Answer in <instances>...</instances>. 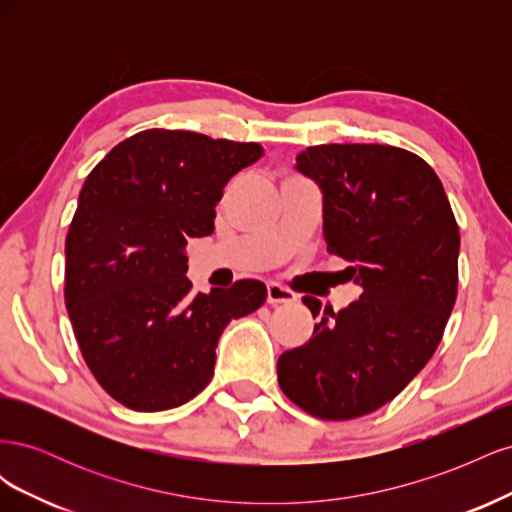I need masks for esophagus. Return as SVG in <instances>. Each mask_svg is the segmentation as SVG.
I'll use <instances>...</instances> for the list:
<instances>
[{
    "mask_svg": "<svg viewBox=\"0 0 512 512\" xmlns=\"http://www.w3.org/2000/svg\"><path fill=\"white\" fill-rule=\"evenodd\" d=\"M267 301L271 305H277V303H292L297 301V294H294L292 290L280 286V284H269L267 286Z\"/></svg>",
    "mask_w": 512,
    "mask_h": 512,
    "instance_id": "esophagus-1",
    "label": "esophagus"
}]
</instances>
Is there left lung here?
<instances>
[{"label": "left lung", "instance_id": "obj_1", "mask_svg": "<svg viewBox=\"0 0 512 512\" xmlns=\"http://www.w3.org/2000/svg\"><path fill=\"white\" fill-rule=\"evenodd\" d=\"M297 168L324 194L327 252L363 288L348 307L303 297L318 324L277 361L284 395L322 421H350L406 389L436 352L459 282V226L442 181L391 145H316Z\"/></svg>", "mask_w": 512, "mask_h": 512}]
</instances>
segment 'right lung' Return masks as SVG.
<instances>
[{"mask_svg": "<svg viewBox=\"0 0 512 512\" xmlns=\"http://www.w3.org/2000/svg\"><path fill=\"white\" fill-rule=\"evenodd\" d=\"M260 156L258 143L153 128L121 141L85 179L64 299L89 371L126 408L158 412L196 397L226 324L265 303L258 280L194 294L185 277L188 239L211 235L224 185Z\"/></svg>", "mask_w": 512, "mask_h": 512, "instance_id": "obj_1", "label": "right lung"}]
</instances>
